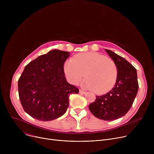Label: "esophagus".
I'll use <instances>...</instances> for the list:
<instances>
[{
	"label": "esophagus",
	"mask_w": 154,
	"mask_h": 154,
	"mask_svg": "<svg viewBox=\"0 0 154 154\" xmlns=\"http://www.w3.org/2000/svg\"><path fill=\"white\" fill-rule=\"evenodd\" d=\"M79 93L81 94H85L86 93V92L84 91H82L81 89H79Z\"/></svg>",
	"instance_id": "obj_1"
}]
</instances>
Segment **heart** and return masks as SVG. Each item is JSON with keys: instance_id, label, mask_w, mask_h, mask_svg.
I'll return each instance as SVG.
<instances>
[{"instance_id": "obj_1", "label": "heart", "mask_w": 154, "mask_h": 154, "mask_svg": "<svg viewBox=\"0 0 154 154\" xmlns=\"http://www.w3.org/2000/svg\"><path fill=\"white\" fill-rule=\"evenodd\" d=\"M63 68L69 82L74 85L81 81L85 74V87L99 94L110 91L117 78L114 61L98 53L79 54L65 62Z\"/></svg>"}]
</instances>
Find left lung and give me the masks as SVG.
Instances as JSON below:
<instances>
[{
	"label": "left lung",
	"mask_w": 154,
	"mask_h": 154,
	"mask_svg": "<svg viewBox=\"0 0 154 154\" xmlns=\"http://www.w3.org/2000/svg\"><path fill=\"white\" fill-rule=\"evenodd\" d=\"M117 67L114 88L106 94L96 96L88 108L97 118L114 120L125 116L131 108L139 89L136 69L122 57L106 49Z\"/></svg>",
	"instance_id": "1"
}]
</instances>
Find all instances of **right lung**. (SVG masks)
<instances>
[{
	"instance_id": "add662e5",
	"label": "right lung",
	"mask_w": 154,
	"mask_h": 154,
	"mask_svg": "<svg viewBox=\"0 0 154 154\" xmlns=\"http://www.w3.org/2000/svg\"><path fill=\"white\" fill-rule=\"evenodd\" d=\"M69 54L52 50L25 67L18 91L24 111L32 117L49 121L61 117L69 107L70 94H79L78 88L65 77L63 65Z\"/></svg>"
}]
</instances>
